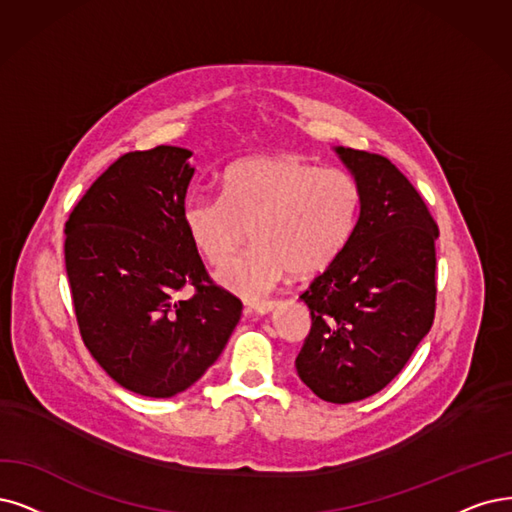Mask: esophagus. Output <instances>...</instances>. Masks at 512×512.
Instances as JSON below:
<instances>
[{
    "mask_svg": "<svg viewBox=\"0 0 512 512\" xmlns=\"http://www.w3.org/2000/svg\"><path fill=\"white\" fill-rule=\"evenodd\" d=\"M249 310L251 312H255V314H268V312H272L276 306H278V301H249Z\"/></svg>",
    "mask_w": 512,
    "mask_h": 512,
    "instance_id": "1",
    "label": "esophagus"
}]
</instances>
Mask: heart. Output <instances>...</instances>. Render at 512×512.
<instances>
[{"instance_id":"obj_1","label":"heart","mask_w":512,"mask_h":512,"mask_svg":"<svg viewBox=\"0 0 512 512\" xmlns=\"http://www.w3.org/2000/svg\"><path fill=\"white\" fill-rule=\"evenodd\" d=\"M361 185L344 168L297 156L246 158L223 173L221 196L196 194L183 206L185 232L213 266L251 251L217 278L242 297L270 293L291 270L314 276L350 244L361 215Z\"/></svg>"}]
</instances>
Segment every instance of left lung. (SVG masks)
<instances>
[{
	"label": "left lung",
	"instance_id": "left-lung-1",
	"mask_svg": "<svg viewBox=\"0 0 512 512\" xmlns=\"http://www.w3.org/2000/svg\"><path fill=\"white\" fill-rule=\"evenodd\" d=\"M335 151L361 185V215L346 251L299 295L312 327L295 367L318 399L344 405L386 388L430 331L439 227L388 158Z\"/></svg>",
	"mask_w": 512,
	"mask_h": 512
}]
</instances>
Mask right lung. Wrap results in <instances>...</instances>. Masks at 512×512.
Instances as JSON below:
<instances>
[{"mask_svg": "<svg viewBox=\"0 0 512 512\" xmlns=\"http://www.w3.org/2000/svg\"><path fill=\"white\" fill-rule=\"evenodd\" d=\"M192 151L120 156L65 223V268L80 335L111 380L170 399L223 352L242 301L217 287L183 225ZM189 284L195 295L179 300Z\"/></svg>", "mask_w": 512, "mask_h": 512, "instance_id": "obj_1", "label": "right lung"}]
</instances>
